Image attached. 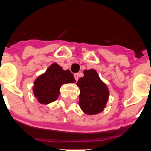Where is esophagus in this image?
Wrapping results in <instances>:
<instances>
[{
    "mask_svg": "<svg viewBox=\"0 0 151 151\" xmlns=\"http://www.w3.org/2000/svg\"><path fill=\"white\" fill-rule=\"evenodd\" d=\"M74 78H75L76 81H78L79 78V73H74Z\"/></svg>",
    "mask_w": 151,
    "mask_h": 151,
    "instance_id": "obj_1",
    "label": "esophagus"
}]
</instances>
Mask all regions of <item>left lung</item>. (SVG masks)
Masks as SVG:
<instances>
[{
  "mask_svg": "<svg viewBox=\"0 0 151 151\" xmlns=\"http://www.w3.org/2000/svg\"><path fill=\"white\" fill-rule=\"evenodd\" d=\"M77 85L80 88L79 105L81 110L92 115L101 112L108 101L109 91L96 70H85L84 77L79 79Z\"/></svg>",
  "mask_w": 151,
  "mask_h": 151,
  "instance_id": "obj_1",
  "label": "left lung"
}]
</instances>
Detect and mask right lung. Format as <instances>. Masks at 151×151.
<instances>
[{
    "mask_svg": "<svg viewBox=\"0 0 151 151\" xmlns=\"http://www.w3.org/2000/svg\"><path fill=\"white\" fill-rule=\"evenodd\" d=\"M74 81V77L70 70H64L57 63H53L46 72L36 79L33 93L40 103L49 104L58 98L61 85Z\"/></svg>",
    "mask_w": 151,
    "mask_h": 151,
    "instance_id": "obj_1",
    "label": "right lung"
}]
</instances>
